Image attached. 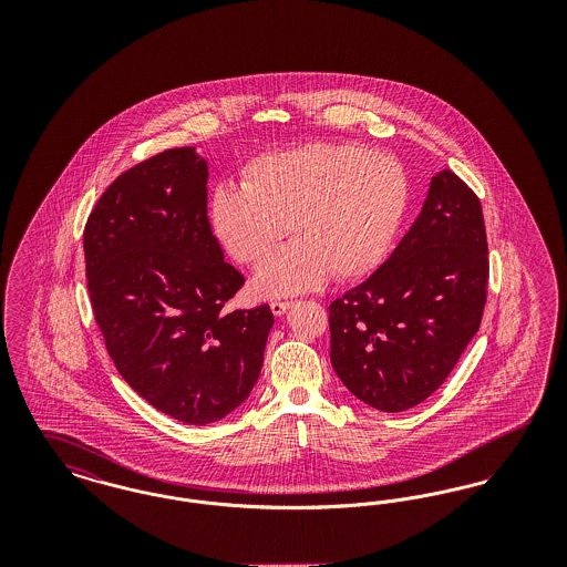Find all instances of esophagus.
<instances>
[{"label": "esophagus", "instance_id": "obj_1", "mask_svg": "<svg viewBox=\"0 0 567 567\" xmlns=\"http://www.w3.org/2000/svg\"><path fill=\"white\" fill-rule=\"evenodd\" d=\"M291 306H293V301H289V299H274V301H270L271 312H274L276 317L285 315Z\"/></svg>", "mask_w": 567, "mask_h": 567}]
</instances>
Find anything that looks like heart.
Instances as JSON below:
<instances>
[{
	"label": "heart",
	"mask_w": 567,
	"mask_h": 567,
	"mask_svg": "<svg viewBox=\"0 0 567 567\" xmlns=\"http://www.w3.org/2000/svg\"><path fill=\"white\" fill-rule=\"evenodd\" d=\"M408 208L402 163L357 144H306L246 163L243 185H218L208 204L216 240L255 276L259 296L315 289L331 274L357 280L386 257Z\"/></svg>",
	"instance_id": "obj_1"
}]
</instances>
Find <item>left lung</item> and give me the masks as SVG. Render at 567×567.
I'll list each match as a JSON object with an SVG mask.
<instances>
[{
  "label": "left lung",
  "mask_w": 567,
  "mask_h": 567,
  "mask_svg": "<svg viewBox=\"0 0 567 567\" xmlns=\"http://www.w3.org/2000/svg\"><path fill=\"white\" fill-rule=\"evenodd\" d=\"M486 285L481 199L444 169L391 257L331 301L336 374L354 398L382 412L425 402L478 331Z\"/></svg>",
  "instance_id": "8db88e82"
}]
</instances>
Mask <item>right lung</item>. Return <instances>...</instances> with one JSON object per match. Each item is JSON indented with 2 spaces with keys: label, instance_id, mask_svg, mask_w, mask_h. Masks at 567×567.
I'll return each mask as SVG.
<instances>
[{
  "label": "right lung",
  "instance_id": "add662e5",
  "mask_svg": "<svg viewBox=\"0 0 567 567\" xmlns=\"http://www.w3.org/2000/svg\"><path fill=\"white\" fill-rule=\"evenodd\" d=\"M208 165L169 148L123 172L84 225L86 287L118 374L167 416L208 425L264 365L274 315L225 310L244 285L208 220Z\"/></svg>",
  "mask_w": 567,
  "mask_h": 567
}]
</instances>
